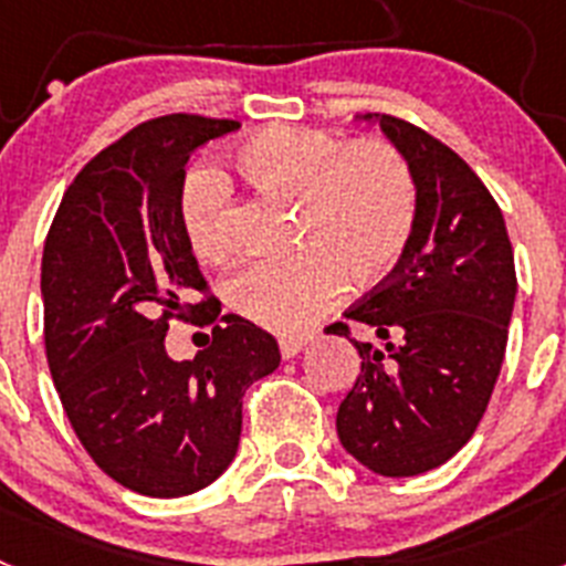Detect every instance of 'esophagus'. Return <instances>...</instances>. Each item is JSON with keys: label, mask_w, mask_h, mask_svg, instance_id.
Here are the masks:
<instances>
[{"label": "esophagus", "mask_w": 566, "mask_h": 566, "mask_svg": "<svg viewBox=\"0 0 566 566\" xmlns=\"http://www.w3.org/2000/svg\"><path fill=\"white\" fill-rule=\"evenodd\" d=\"M306 343L308 337H303V334H300V337H280V354H283V357H294V354H300L306 348Z\"/></svg>", "instance_id": "34e87169"}]
</instances>
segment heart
<instances>
[{"mask_svg":"<svg viewBox=\"0 0 566 566\" xmlns=\"http://www.w3.org/2000/svg\"><path fill=\"white\" fill-rule=\"evenodd\" d=\"M232 164L258 192L297 203V252L252 260L227 283L229 306L269 332H303L339 297L345 280L357 289L377 286L411 247L417 181L391 144H345L323 129L274 124L243 138ZM178 221L198 258H227L229 187L214 169L184 175Z\"/></svg>","mask_w":566,"mask_h":566,"instance_id":"heart-1","label":"heart"}]
</instances>
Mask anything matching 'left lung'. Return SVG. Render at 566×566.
<instances>
[{
    "instance_id": "left-lung-1",
    "label": "left lung",
    "mask_w": 566,
    "mask_h": 566,
    "mask_svg": "<svg viewBox=\"0 0 566 566\" xmlns=\"http://www.w3.org/2000/svg\"><path fill=\"white\" fill-rule=\"evenodd\" d=\"M379 124L417 181V229L402 263L345 312L382 339H354L357 382L337 411L343 448L379 476H419L473 437L502 371L516 266L502 209L433 135L394 115ZM348 337V326H328Z\"/></svg>"
}]
</instances>
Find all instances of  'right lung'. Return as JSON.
<instances>
[{"label": "right lung", "mask_w": 566, "mask_h": 566, "mask_svg": "<svg viewBox=\"0 0 566 566\" xmlns=\"http://www.w3.org/2000/svg\"><path fill=\"white\" fill-rule=\"evenodd\" d=\"M238 122L164 115L98 153L64 192L42 254L44 352L93 462L142 496L203 490L232 464L243 394L280 365L277 339L207 289L178 221L189 153ZM172 316L213 326L195 360H172ZM208 337V335H205Z\"/></svg>", "instance_id": "add662e5"}]
</instances>
